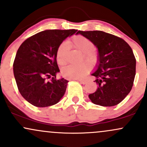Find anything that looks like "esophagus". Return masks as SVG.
I'll return each instance as SVG.
<instances>
[{
    "mask_svg": "<svg viewBox=\"0 0 147 147\" xmlns=\"http://www.w3.org/2000/svg\"><path fill=\"white\" fill-rule=\"evenodd\" d=\"M79 82H80L81 84H86V80H82V79H79V80H78Z\"/></svg>",
    "mask_w": 147,
    "mask_h": 147,
    "instance_id": "obj_1",
    "label": "esophagus"
}]
</instances>
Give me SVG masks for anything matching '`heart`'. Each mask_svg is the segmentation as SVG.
I'll list each match as a JSON object with an SVG mask.
<instances>
[{"label":"heart","instance_id":"heart-1","mask_svg":"<svg viewBox=\"0 0 147 147\" xmlns=\"http://www.w3.org/2000/svg\"><path fill=\"white\" fill-rule=\"evenodd\" d=\"M69 46L77 49L83 52V59L91 65H95L98 61V54L94 49L92 42L86 37L82 35H77L68 40ZM68 53V46L67 43H62L59 45L56 52L57 63L61 65L67 63V55ZM88 63H84L80 65H70L62 70V75L64 77L72 79L84 78L90 72V65Z\"/></svg>","mask_w":147,"mask_h":147}]
</instances>
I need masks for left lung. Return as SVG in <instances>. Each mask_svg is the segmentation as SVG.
<instances>
[{
    "mask_svg": "<svg viewBox=\"0 0 147 147\" xmlns=\"http://www.w3.org/2000/svg\"><path fill=\"white\" fill-rule=\"evenodd\" d=\"M98 50L97 70L91 75L96 77L98 88L88 95L93 104L113 106L129 93L136 76V60L132 49L122 38L102 31H80Z\"/></svg>",
    "mask_w": 147,
    "mask_h": 147,
    "instance_id": "8db88e82",
    "label": "left lung"
}]
</instances>
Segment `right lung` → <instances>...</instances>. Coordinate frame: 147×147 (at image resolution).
Listing matches in <instances>:
<instances>
[{
	"mask_svg": "<svg viewBox=\"0 0 147 147\" xmlns=\"http://www.w3.org/2000/svg\"><path fill=\"white\" fill-rule=\"evenodd\" d=\"M77 30H48L27 38L16 52L13 70L23 98L36 107L55 105L63 97L68 81L57 79L59 45Z\"/></svg>",
	"mask_w": 147,
	"mask_h": 147,
	"instance_id": "right-lung-1",
	"label": "right lung"
}]
</instances>
